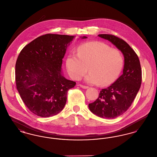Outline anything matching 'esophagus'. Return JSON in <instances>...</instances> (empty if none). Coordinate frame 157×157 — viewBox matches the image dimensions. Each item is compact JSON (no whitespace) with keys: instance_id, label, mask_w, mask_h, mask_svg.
<instances>
[{"instance_id":"34e87169","label":"esophagus","mask_w":157,"mask_h":157,"mask_svg":"<svg viewBox=\"0 0 157 157\" xmlns=\"http://www.w3.org/2000/svg\"><path fill=\"white\" fill-rule=\"evenodd\" d=\"M79 86H80L81 88H83V89H87V88H89V86H85V85H81V84L79 85Z\"/></svg>"}]
</instances>
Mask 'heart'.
Wrapping results in <instances>:
<instances>
[{
	"label": "heart",
	"mask_w": 157,
	"mask_h": 157,
	"mask_svg": "<svg viewBox=\"0 0 157 157\" xmlns=\"http://www.w3.org/2000/svg\"><path fill=\"white\" fill-rule=\"evenodd\" d=\"M124 65V58L118 49L99 41H92L79 45L77 54L70 53L66 60L69 76L79 80L87 72L85 81L93 85L108 86L120 75Z\"/></svg>",
	"instance_id": "1"
}]
</instances>
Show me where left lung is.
Instances as JSON below:
<instances>
[{
  "mask_svg": "<svg viewBox=\"0 0 157 157\" xmlns=\"http://www.w3.org/2000/svg\"><path fill=\"white\" fill-rule=\"evenodd\" d=\"M120 49L124 56L123 74L109 87L100 91L95 101L89 104L90 111L103 118H115L131 106L142 82V71L138 55L127 42L111 34H100Z\"/></svg>",
  "mask_w": 157,
  "mask_h": 157,
  "instance_id": "1",
  "label": "left lung"
}]
</instances>
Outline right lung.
<instances>
[{
    "label": "right lung",
    "instance_id": "add662e5",
    "mask_svg": "<svg viewBox=\"0 0 157 157\" xmlns=\"http://www.w3.org/2000/svg\"><path fill=\"white\" fill-rule=\"evenodd\" d=\"M74 37L45 34L26 45L19 53L15 65L16 85L24 104L35 115L52 117L66 104L67 90L76 82L62 76L61 67Z\"/></svg>",
    "mask_w": 157,
    "mask_h": 157
}]
</instances>
